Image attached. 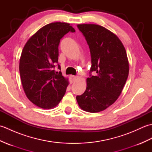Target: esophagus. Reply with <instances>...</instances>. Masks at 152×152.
<instances>
[{
	"label": "esophagus",
	"mask_w": 152,
	"mask_h": 152,
	"mask_svg": "<svg viewBox=\"0 0 152 152\" xmlns=\"http://www.w3.org/2000/svg\"><path fill=\"white\" fill-rule=\"evenodd\" d=\"M77 79V77L75 76H70V83H74V82L76 81Z\"/></svg>",
	"instance_id": "1"
}]
</instances>
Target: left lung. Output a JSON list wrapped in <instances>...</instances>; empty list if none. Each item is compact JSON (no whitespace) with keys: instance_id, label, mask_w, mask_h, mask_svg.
Returning <instances> with one entry per match:
<instances>
[{"instance_id":"1","label":"left lung","mask_w":152,"mask_h":152,"mask_svg":"<svg viewBox=\"0 0 152 152\" xmlns=\"http://www.w3.org/2000/svg\"><path fill=\"white\" fill-rule=\"evenodd\" d=\"M77 27L88 42L91 57L90 75L82 95L76 96L83 110L95 113L104 110L121 95L129 72V64L124 44L107 28L96 24Z\"/></svg>"}]
</instances>
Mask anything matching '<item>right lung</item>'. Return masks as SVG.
Instances as JSON below:
<instances>
[{"instance_id":"obj_1","label":"right lung","mask_w":152,"mask_h":152,"mask_svg":"<svg viewBox=\"0 0 152 152\" xmlns=\"http://www.w3.org/2000/svg\"><path fill=\"white\" fill-rule=\"evenodd\" d=\"M69 32L75 29L67 23L48 24L27 40L22 50L19 73L23 88L28 100L41 108L56 107L69 86L68 78L53 69L58 62L60 40Z\"/></svg>"}]
</instances>
